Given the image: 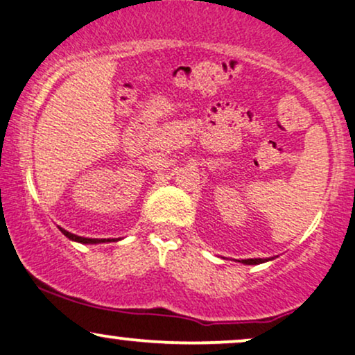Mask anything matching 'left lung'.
Returning a JSON list of instances; mask_svg holds the SVG:
<instances>
[{"mask_svg":"<svg viewBox=\"0 0 355 355\" xmlns=\"http://www.w3.org/2000/svg\"><path fill=\"white\" fill-rule=\"evenodd\" d=\"M268 261H270V259H241V261H237V262H243V264H248V266H256V264H262V262H268Z\"/></svg>","mask_w":355,"mask_h":355,"instance_id":"left-lung-1","label":"left lung"}]
</instances>
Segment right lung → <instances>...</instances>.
Here are the masks:
<instances>
[{
	"mask_svg": "<svg viewBox=\"0 0 355 355\" xmlns=\"http://www.w3.org/2000/svg\"><path fill=\"white\" fill-rule=\"evenodd\" d=\"M60 231L66 237H68V239L74 241V243H81V244H101V243H110L111 241V239H91V237H81V236L73 234V232H68L66 229H62V227H60ZM112 241H116V239H112Z\"/></svg>",
	"mask_w": 355,
	"mask_h": 355,
	"instance_id": "obj_1",
	"label": "right lung"
}]
</instances>
